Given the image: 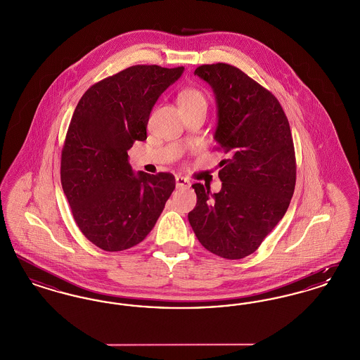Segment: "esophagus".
Segmentation results:
<instances>
[{
	"mask_svg": "<svg viewBox=\"0 0 360 360\" xmlns=\"http://www.w3.org/2000/svg\"><path fill=\"white\" fill-rule=\"evenodd\" d=\"M175 185H176V188H188L190 186V181H188V178H185V176H182V175H178L176 178H175Z\"/></svg>",
	"mask_w": 360,
	"mask_h": 360,
	"instance_id": "esophagus-1",
	"label": "esophagus"
}]
</instances>
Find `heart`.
<instances>
[{
	"instance_id": "obj_1",
	"label": "heart",
	"mask_w": 360,
	"mask_h": 360,
	"mask_svg": "<svg viewBox=\"0 0 360 360\" xmlns=\"http://www.w3.org/2000/svg\"><path fill=\"white\" fill-rule=\"evenodd\" d=\"M178 103L182 109L197 108V106H207V98L205 93L197 87H185L178 94Z\"/></svg>"
}]
</instances>
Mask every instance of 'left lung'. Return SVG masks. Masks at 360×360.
Wrapping results in <instances>:
<instances>
[{
  "mask_svg": "<svg viewBox=\"0 0 360 360\" xmlns=\"http://www.w3.org/2000/svg\"><path fill=\"white\" fill-rule=\"evenodd\" d=\"M219 108L216 129L223 188L194 184L188 213L197 239L214 255L243 259L255 252L285 216L295 188V153L289 120L274 94L228 63L198 66Z\"/></svg>",
  "mask_w": 360,
  "mask_h": 360,
  "instance_id": "8db88e82",
  "label": "left lung"
}]
</instances>
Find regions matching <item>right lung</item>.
<instances>
[{
	"label": "right lung",
	"mask_w": 360,
	"mask_h": 360,
	"mask_svg": "<svg viewBox=\"0 0 360 360\" xmlns=\"http://www.w3.org/2000/svg\"><path fill=\"white\" fill-rule=\"evenodd\" d=\"M184 70L131 66L90 86L74 110L60 182L78 228L103 251L146 239L175 188L170 172L134 174L127 151L147 139L153 106Z\"/></svg>",
	"instance_id": "obj_1"
}]
</instances>
